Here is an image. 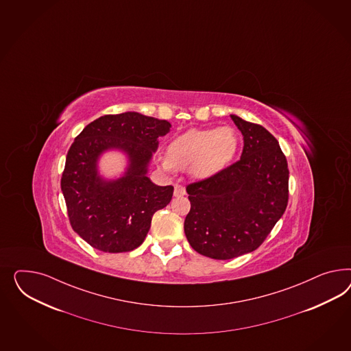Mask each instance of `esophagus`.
<instances>
[{
  "label": "esophagus",
  "instance_id": "34e87169",
  "mask_svg": "<svg viewBox=\"0 0 351 351\" xmlns=\"http://www.w3.org/2000/svg\"><path fill=\"white\" fill-rule=\"evenodd\" d=\"M184 195H186V189L182 184H176L174 186V196L180 197V196H184Z\"/></svg>",
  "mask_w": 351,
  "mask_h": 351
}]
</instances>
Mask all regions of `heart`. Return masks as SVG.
I'll list each match as a JSON object with an SVG mask.
<instances>
[{
    "mask_svg": "<svg viewBox=\"0 0 351 351\" xmlns=\"http://www.w3.org/2000/svg\"><path fill=\"white\" fill-rule=\"evenodd\" d=\"M239 149V136L232 127L192 128L171 141L161 167L167 171H187L210 178L227 168Z\"/></svg>",
    "mask_w": 351,
    "mask_h": 351,
    "instance_id": "obj_1",
    "label": "heart"
}]
</instances>
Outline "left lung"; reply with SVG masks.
<instances>
[{"label": "left lung", "instance_id": "8db88e82", "mask_svg": "<svg viewBox=\"0 0 351 351\" xmlns=\"http://www.w3.org/2000/svg\"><path fill=\"white\" fill-rule=\"evenodd\" d=\"M230 118L243 136L240 160L186 189V237L193 250L217 261L256 250L289 202L290 171L278 141L259 124Z\"/></svg>", "mask_w": 351, "mask_h": 351}]
</instances>
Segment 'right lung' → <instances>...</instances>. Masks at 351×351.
<instances>
[{
  "mask_svg": "<svg viewBox=\"0 0 351 351\" xmlns=\"http://www.w3.org/2000/svg\"><path fill=\"white\" fill-rule=\"evenodd\" d=\"M171 123L127 111L104 115L75 137L66 155L61 191L71 228L92 247L104 252L134 250L145 241L155 211L171 200L173 186H158L147 177L159 137ZM123 150L129 168L118 180L98 174L102 152Z\"/></svg>",
  "mask_w": 351,
  "mask_h": 351,
  "instance_id": "1",
  "label": "right lung"
}]
</instances>
